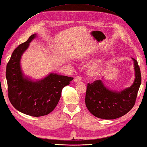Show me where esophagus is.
<instances>
[{
    "instance_id": "esophagus-1",
    "label": "esophagus",
    "mask_w": 147,
    "mask_h": 147,
    "mask_svg": "<svg viewBox=\"0 0 147 147\" xmlns=\"http://www.w3.org/2000/svg\"><path fill=\"white\" fill-rule=\"evenodd\" d=\"M74 82H81L82 81V79L80 77H75L74 79Z\"/></svg>"
}]
</instances>
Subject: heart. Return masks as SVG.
I'll return each mask as SVG.
<instances>
[{
  "label": "heart",
  "mask_w": 147,
  "mask_h": 147,
  "mask_svg": "<svg viewBox=\"0 0 147 147\" xmlns=\"http://www.w3.org/2000/svg\"><path fill=\"white\" fill-rule=\"evenodd\" d=\"M90 58V57L89 56H85L81 58V59L86 61ZM105 58L102 57L96 58L87 66L86 69L87 74L90 77L98 76L102 71L104 65H105Z\"/></svg>",
  "instance_id": "heart-1"
}]
</instances>
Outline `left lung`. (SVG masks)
<instances>
[{
    "mask_svg": "<svg viewBox=\"0 0 147 147\" xmlns=\"http://www.w3.org/2000/svg\"><path fill=\"white\" fill-rule=\"evenodd\" d=\"M135 71V79L128 87L121 90L109 89L102 80L88 84L86 104L89 112L100 119H114L128 113L134 106L141 85V73L138 62L131 58Z\"/></svg>",
    "mask_w": 147,
    "mask_h": 147,
    "instance_id": "left-lung-1",
    "label": "left lung"
}]
</instances>
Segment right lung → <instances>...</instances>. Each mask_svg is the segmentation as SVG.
I'll return each instance as SVG.
<instances>
[{
  "instance_id": "right-lung-1",
  "label": "right lung",
  "mask_w": 147,
  "mask_h": 147,
  "mask_svg": "<svg viewBox=\"0 0 147 147\" xmlns=\"http://www.w3.org/2000/svg\"><path fill=\"white\" fill-rule=\"evenodd\" d=\"M36 37L37 34H32L15 49L6 68L10 102L19 111L34 117L50 113L58 103L63 88L74 79L53 72L41 79H33L24 74L22 56Z\"/></svg>"
}]
</instances>
